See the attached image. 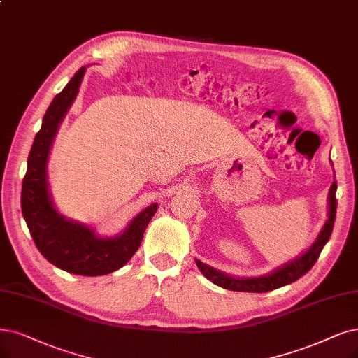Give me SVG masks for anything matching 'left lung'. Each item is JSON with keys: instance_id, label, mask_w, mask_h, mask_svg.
Instances as JSON below:
<instances>
[{"instance_id": "8db88e82", "label": "left lung", "mask_w": 358, "mask_h": 358, "mask_svg": "<svg viewBox=\"0 0 358 358\" xmlns=\"http://www.w3.org/2000/svg\"><path fill=\"white\" fill-rule=\"evenodd\" d=\"M335 194H336V182L331 185V189H329V194H327V220L322 226L317 238L314 239V242L308 247V250L304 251L299 257H296V259L279 266L273 271H270V273L263 276H255V278H238V276L227 275L224 271H220L195 259L196 267L214 285H217V287H222L229 291H238V292H268L295 282L296 279L306 275L307 271L313 267V264L316 263L320 251L326 245L329 238H331L334 223H335V214H336Z\"/></svg>"}]
</instances>
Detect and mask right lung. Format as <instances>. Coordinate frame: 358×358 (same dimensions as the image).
<instances>
[{"mask_svg": "<svg viewBox=\"0 0 358 358\" xmlns=\"http://www.w3.org/2000/svg\"><path fill=\"white\" fill-rule=\"evenodd\" d=\"M87 67H80L51 101L27 159L22 185V213L41 254L64 271L103 276L123 267L139 248L159 204L154 203L116 236H99L88 224L67 219L55 208L48 182V157L57 131L73 104Z\"/></svg>", "mask_w": 358, "mask_h": 358, "instance_id": "add662e5", "label": "right lung"}]
</instances>
